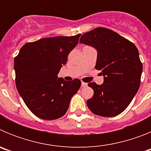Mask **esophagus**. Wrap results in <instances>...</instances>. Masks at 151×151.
Returning a JSON list of instances; mask_svg holds the SVG:
<instances>
[{"label":"esophagus","instance_id":"obj_1","mask_svg":"<svg viewBox=\"0 0 151 151\" xmlns=\"http://www.w3.org/2000/svg\"><path fill=\"white\" fill-rule=\"evenodd\" d=\"M87 85H88L87 83H85V82H82V87H86Z\"/></svg>","mask_w":151,"mask_h":151}]
</instances>
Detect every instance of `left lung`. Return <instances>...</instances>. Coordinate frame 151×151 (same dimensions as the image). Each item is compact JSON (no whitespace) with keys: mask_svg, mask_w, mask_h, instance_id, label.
Returning a JSON list of instances; mask_svg holds the SVG:
<instances>
[{"mask_svg":"<svg viewBox=\"0 0 151 151\" xmlns=\"http://www.w3.org/2000/svg\"><path fill=\"white\" fill-rule=\"evenodd\" d=\"M80 44L93 47L97 52L95 69L101 70L104 83L88 84L94 96L88 107L96 115L112 117L130 104L141 83L142 63L135 45L116 32L96 28L82 35Z\"/></svg>","mask_w":151,"mask_h":151,"instance_id":"1","label":"left lung"}]
</instances>
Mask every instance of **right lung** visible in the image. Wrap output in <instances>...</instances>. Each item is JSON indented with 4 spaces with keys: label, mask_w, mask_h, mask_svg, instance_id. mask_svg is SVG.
Wrapping results in <instances>:
<instances>
[{
    "label": "right lung",
    "mask_w": 151,
    "mask_h": 151,
    "mask_svg": "<svg viewBox=\"0 0 151 151\" xmlns=\"http://www.w3.org/2000/svg\"><path fill=\"white\" fill-rule=\"evenodd\" d=\"M80 35L57 36L26 43L15 57L16 86L36 116L45 120L63 116L79 89V79L66 82L57 75L66 63L69 52L78 45Z\"/></svg>",
    "instance_id": "add662e5"
}]
</instances>
